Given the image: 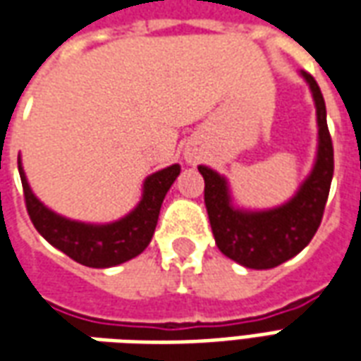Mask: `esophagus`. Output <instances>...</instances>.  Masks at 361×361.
<instances>
[{"label":"esophagus","mask_w":361,"mask_h":361,"mask_svg":"<svg viewBox=\"0 0 361 361\" xmlns=\"http://www.w3.org/2000/svg\"><path fill=\"white\" fill-rule=\"evenodd\" d=\"M189 160H191V158H189Z\"/></svg>","instance_id":"34e87169"}]
</instances>
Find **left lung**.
Instances as JSON below:
<instances>
[{
	"instance_id": "obj_1",
	"label": "left lung",
	"mask_w": 361,
	"mask_h": 361,
	"mask_svg": "<svg viewBox=\"0 0 361 361\" xmlns=\"http://www.w3.org/2000/svg\"><path fill=\"white\" fill-rule=\"evenodd\" d=\"M302 75L310 85L317 108L319 149L310 178L303 181L294 199L272 211H238L230 204L226 180L211 168L199 166L204 178V207L214 242L226 257L247 269H272L298 255L315 235L325 212L334 172L333 141L317 81L305 71Z\"/></svg>"
}]
</instances>
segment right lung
I'll return each instance as SVG.
<instances>
[{
	"label": "right lung",
	"instance_id": "obj_1",
	"mask_svg": "<svg viewBox=\"0 0 361 361\" xmlns=\"http://www.w3.org/2000/svg\"><path fill=\"white\" fill-rule=\"evenodd\" d=\"M19 173L28 216L44 240L81 265L106 269L126 263L147 250L157 228L162 201L180 176V166L173 164L149 176L137 209L129 212L126 219L102 226L67 220L46 209L28 188L20 164Z\"/></svg>",
	"mask_w": 361,
	"mask_h": 361
}]
</instances>
